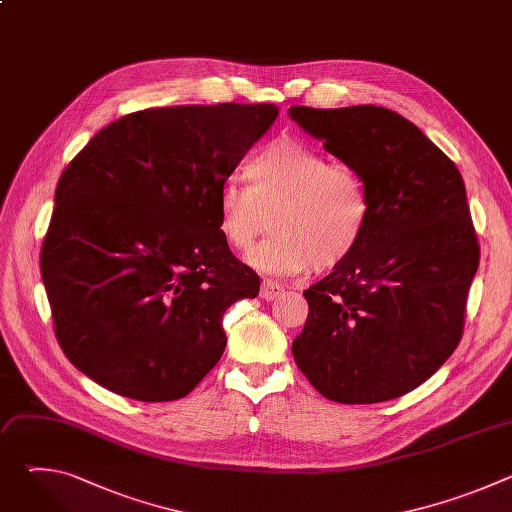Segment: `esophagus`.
Wrapping results in <instances>:
<instances>
[{
    "mask_svg": "<svg viewBox=\"0 0 512 512\" xmlns=\"http://www.w3.org/2000/svg\"><path fill=\"white\" fill-rule=\"evenodd\" d=\"M283 291H285L283 285L277 283L275 279H263V283H261V298H263L265 302H271V300L281 298Z\"/></svg>",
    "mask_w": 512,
    "mask_h": 512,
    "instance_id": "1",
    "label": "esophagus"
}]
</instances>
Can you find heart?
Here are the masks:
<instances>
[{"mask_svg":"<svg viewBox=\"0 0 512 512\" xmlns=\"http://www.w3.org/2000/svg\"><path fill=\"white\" fill-rule=\"evenodd\" d=\"M218 190L221 235L247 251L269 227L275 233L247 261L267 273L298 275L344 265L369 229L371 202L356 170L294 137L267 143Z\"/></svg>","mask_w":512,"mask_h":512,"instance_id":"heart-1","label":"heart"}]
</instances>
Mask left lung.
<instances>
[{
	"label": "left lung",
	"mask_w": 512,
	"mask_h": 512,
	"mask_svg": "<svg viewBox=\"0 0 512 512\" xmlns=\"http://www.w3.org/2000/svg\"><path fill=\"white\" fill-rule=\"evenodd\" d=\"M308 135L358 172L371 202L354 255L304 291L291 344L330 401L397 399L456 350L480 247L456 164L399 113L377 105L289 107Z\"/></svg>",
	"instance_id": "left-lung-1"
}]
</instances>
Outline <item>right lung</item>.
Here are the masks:
<instances>
[{
  "instance_id": "obj_1",
  "label": "right lung",
  "mask_w": 512,
  "mask_h": 512,
  "mask_svg": "<svg viewBox=\"0 0 512 512\" xmlns=\"http://www.w3.org/2000/svg\"><path fill=\"white\" fill-rule=\"evenodd\" d=\"M279 109H143L62 172L40 253L62 352L135 401L186 397L223 356V314L259 277L221 235L218 190Z\"/></svg>"
}]
</instances>
